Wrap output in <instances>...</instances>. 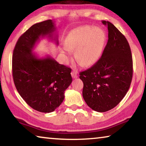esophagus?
I'll use <instances>...</instances> for the list:
<instances>
[{
	"instance_id": "1",
	"label": "esophagus",
	"mask_w": 146,
	"mask_h": 146,
	"mask_svg": "<svg viewBox=\"0 0 146 146\" xmlns=\"http://www.w3.org/2000/svg\"><path fill=\"white\" fill-rule=\"evenodd\" d=\"M71 76H72V77L73 78H75L78 77V73H77V71H75V70H73L72 71H71Z\"/></svg>"
}]
</instances>
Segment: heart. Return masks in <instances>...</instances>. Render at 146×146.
Here are the masks:
<instances>
[{"label": "heart", "instance_id": "1", "mask_svg": "<svg viewBox=\"0 0 146 146\" xmlns=\"http://www.w3.org/2000/svg\"><path fill=\"white\" fill-rule=\"evenodd\" d=\"M105 40L106 35L102 29L85 26L71 31L65 44L69 49H76L75 56L79 63L88 66L99 57Z\"/></svg>", "mask_w": 146, "mask_h": 146}]
</instances>
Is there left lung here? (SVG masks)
Returning <instances> with one entry per match:
<instances>
[{
    "mask_svg": "<svg viewBox=\"0 0 146 146\" xmlns=\"http://www.w3.org/2000/svg\"><path fill=\"white\" fill-rule=\"evenodd\" d=\"M108 40L99 60L79 73L84 88L82 96L89 107L106 112L120 103L129 90L133 77V59L124 35L108 21Z\"/></svg>",
    "mask_w": 146,
    "mask_h": 146,
    "instance_id": "obj_1",
    "label": "left lung"
}]
</instances>
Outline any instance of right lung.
Listing matches in <instances>:
<instances>
[{
    "label": "right lung",
    "instance_id": "obj_1",
    "mask_svg": "<svg viewBox=\"0 0 146 146\" xmlns=\"http://www.w3.org/2000/svg\"><path fill=\"white\" fill-rule=\"evenodd\" d=\"M52 20L36 23L20 36L12 57L15 86L24 101L35 110L50 113L64 99V91L72 82L71 69L48 56L40 58L32 53L40 37L53 38ZM55 37L54 40H58Z\"/></svg>",
    "mask_w": 146,
    "mask_h": 146
}]
</instances>
